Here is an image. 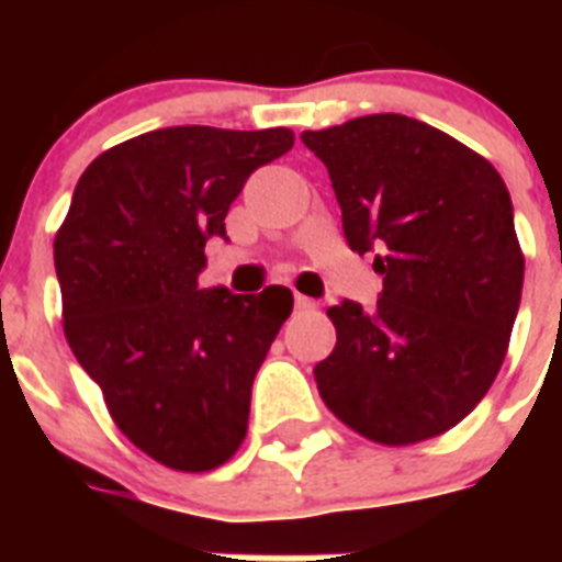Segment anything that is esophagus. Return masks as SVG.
Returning a JSON list of instances; mask_svg holds the SVG:
<instances>
[{
  "instance_id": "1",
  "label": "esophagus",
  "mask_w": 562,
  "mask_h": 562,
  "mask_svg": "<svg viewBox=\"0 0 562 562\" xmlns=\"http://www.w3.org/2000/svg\"><path fill=\"white\" fill-rule=\"evenodd\" d=\"M315 301H312V297H306V295H295V310H301V312H312L315 310Z\"/></svg>"
}]
</instances>
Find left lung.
<instances>
[{"instance_id": "obj_1", "label": "left lung", "mask_w": 562, "mask_h": 562, "mask_svg": "<svg viewBox=\"0 0 562 562\" xmlns=\"http://www.w3.org/2000/svg\"><path fill=\"white\" fill-rule=\"evenodd\" d=\"M301 140L329 168L349 247L374 252L382 276L374 310H326L337 342L317 391L376 445L434 439L484 400L506 357L524 290L509 191L481 154L405 114Z\"/></svg>"}]
</instances>
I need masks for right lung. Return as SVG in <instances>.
Masks as SVG:
<instances>
[{"label":"right lung","mask_w":562,"mask_h":562,"mask_svg":"<svg viewBox=\"0 0 562 562\" xmlns=\"http://www.w3.org/2000/svg\"><path fill=\"white\" fill-rule=\"evenodd\" d=\"M292 143L281 126L146 132L89 162L56 233L69 349L114 425L171 470H213L247 436L252 380L292 292L233 295L196 278L247 177Z\"/></svg>","instance_id":"1"}]
</instances>
